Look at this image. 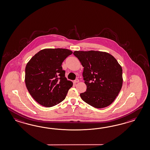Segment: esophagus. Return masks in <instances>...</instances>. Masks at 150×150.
Returning <instances> with one entry per match:
<instances>
[{
  "mask_svg": "<svg viewBox=\"0 0 150 150\" xmlns=\"http://www.w3.org/2000/svg\"><path fill=\"white\" fill-rule=\"evenodd\" d=\"M80 81H79V80H78V79H76V80H75L74 81V82L75 83H78Z\"/></svg>",
  "mask_w": 150,
  "mask_h": 150,
  "instance_id": "esophagus-1",
  "label": "esophagus"
}]
</instances>
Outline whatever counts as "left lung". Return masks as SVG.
I'll list each match as a JSON object with an SVG mask.
<instances>
[{
    "label": "left lung",
    "instance_id": "1",
    "mask_svg": "<svg viewBox=\"0 0 150 150\" xmlns=\"http://www.w3.org/2000/svg\"><path fill=\"white\" fill-rule=\"evenodd\" d=\"M83 68L86 91L81 93L84 102L96 108H105L113 102L122 86V69L117 59L103 51H75Z\"/></svg>",
    "mask_w": 150,
    "mask_h": 150
}]
</instances>
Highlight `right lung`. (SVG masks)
<instances>
[{"instance_id": "obj_1", "label": "right lung", "mask_w": 150, "mask_h": 150, "mask_svg": "<svg viewBox=\"0 0 150 150\" xmlns=\"http://www.w3.org/2000/svg\"><path fill=\"white\" fill-rule=\"evenodd\" d=\"M73 52L67 49H44L28 62L25 82L30 94L42 106L50 107L66 98L73 83L62 70L63 61Z\"/></svg>"}]
</instances>
